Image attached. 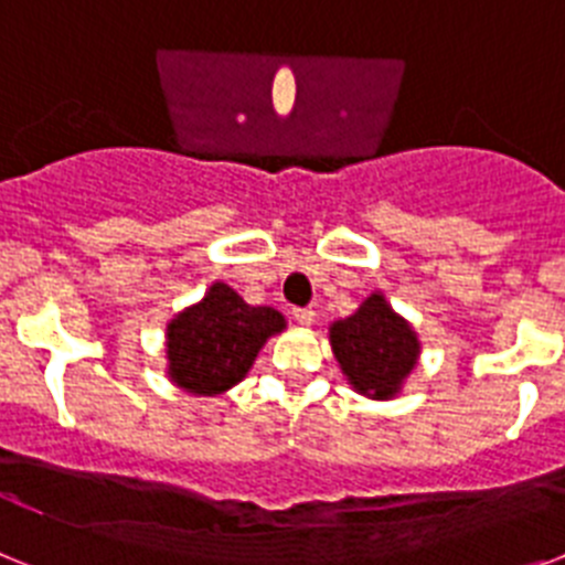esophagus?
<instances>
[{"label":"esophagus","mask_w":565,"mask_h":565,"mask_svg":"<svg viewBox=\"0 0 565 565\" xmlns=\"http://www.w3.org/2000/svg\"><path fill=\"white\" fill-rule=\"evenodd\" d=\"M291 317L297 319V326H313V319H317V311L313 308H294Z\"/></svg>","instance_id":"obj_1"}]
</instances>
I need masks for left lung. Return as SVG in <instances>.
<instances>
[{
	"instance_id": "1",
	"label": "left lung",
	"mask_w": 565,
	"mask_h": 565,
	"mask_svg": "<svg viewBox=\"0 0 565 565\" xmlns=\"http://www.w3.org/2000/svg\"><path fill=\"white\" fill-rule=\"evenodd\" d=\"M331 348L353 391L393 398L418 362V337L382 294H371L356 313L331 326Z\"/></svg>"
}]
</instances>
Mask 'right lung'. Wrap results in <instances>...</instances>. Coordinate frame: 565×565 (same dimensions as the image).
I'll return each mask as SVG.
<instances>
[{"instance_id": "obj_1", "label": "right lung", "mask_w": 565, "mask_h": 565, "mask_svg": "<svg viewBox=\"0 0 565 565\" xmlns=\"http://www.w3.org/2000/svg\"><path fill=\"white\" fill-rule=\"evenodd\" d=\"M286 328L274 308L248 306L226 282H214L198 306L167 326L169 379L194 396H217L243 382L268 337Z\"/></svg>"}]
</instances>
